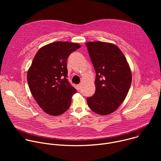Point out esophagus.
<instances>
[{"mask_svg":"<svg viewBox=\"0 0 161 161\" xmlns=\"http://www.w3.org/2000/svg\"><path fill=\"white\" fill-rule=\"evenodd\" d=\"M77 89L78 90H81V88H82V84L81 83V84H79V85H77Z\"/></svg>","mask_w":161,"mask_h":161,"instance_id":"34e87169","label":"esophagus"}]
</instances>
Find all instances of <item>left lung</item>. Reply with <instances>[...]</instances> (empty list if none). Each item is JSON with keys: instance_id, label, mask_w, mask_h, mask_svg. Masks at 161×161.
<instances>
[{"instance_id": "obj_1", "label": "left lung", "mask_w": 161, "mask_h": 161, "mask_svg": "<svg viewBox=\"0 0 161 161\" xmlns=\"http://www.w3.org/2000/svg\"><path fill=\"white\" fill-rule=\"evenodd\" d=\"M85 44L96 73L95 94L86 98L87 103L94 112L106 115L125 100L132 81L130 69L116 45L101 41Z\"/></svg>"}]
</instances>
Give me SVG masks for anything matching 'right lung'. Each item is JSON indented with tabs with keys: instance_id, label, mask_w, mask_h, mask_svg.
<instances>
[{
	"instance_id": "1",
	"label": "right lung",
	"mask_w": 161,
	"mask_h": 161,
	"mask_svg": "<svg viewBox=\"0 0 161 161\" xmlns=\"http://www.w3.org/2000/svg\"><path fill=\"white\" fill-rule=\"evenodd\" d=\"M78 43L57 41L41 48L27 73L34 99L44 112L57 116L66 111L76 90L68 81L67 59L80 48Z\"/></svg>"
}]
</instances>
